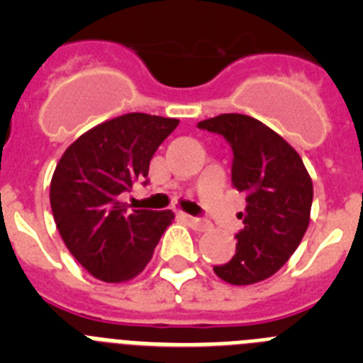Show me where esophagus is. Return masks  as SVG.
<instances>
[{
	"label": "esophagus",
	"mask_w": 363,
	"mask_h": 363,
	"mask_svg": "<svg viewBox=\"0 0 363 363\" xmlns=\"http://www.w3.org/2000/svg\"><path fill=\"white\" fill-rule=\"evenodd\" d=\"M179 216L184 218L185 221H187L189 225L192 227V229H196V230H207L209 229V221H205L201 220V218H196V216H191V214H185V213H179Z\"/></svg>",
	"instance_id": "esophagus-1"
}]
</instances>
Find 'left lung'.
I'll return each instance as SVG.
<instances>
[{
    "mask_svg": "<svg viewBox=\"0 0 363 363\" xmlns=\"http://www.w3.org/2000/svg\"><path fill=\"white\" fill-rule=\"evenodd\" d=\"M198 129L225 138L233 150V185L245 194L243 229L229 262L214 265L221 280L249 285L272 277L300 245L309 225L313 182L300 154L267 125L245 114H220Z\"/></svg>",
    "mask_w": 363,
    "mask_h": 363,
    "instance_id": "1",
    "label": "left lung"
}]
</instances>
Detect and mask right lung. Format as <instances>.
<instances>
[{
  "label": "right lung",
  "instance_id": "add662e5",
  "mask_svg": "<svg viewBox=\"0 0 363 363\" xmlns=\"http://www.w3.org/2000/svg\"><path fill=\"white\" fill-rule=\"evenodd\" d=\"M174 118L130 112L86 130L63 152L50 182L54 221L70 255L108 284L145 269L172 211L129 213L120 194L143 179L156 149L178 127Z\"/></svg>",
  "mask_w": 363,
  "mask_h": 363
}]
</instances>
